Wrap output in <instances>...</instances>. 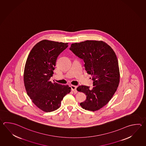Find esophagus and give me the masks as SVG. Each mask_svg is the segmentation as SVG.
Here are the masks:
<instances>
[{
	"mask_svg": "<svg viewBox=\"0 0 146 146\" xmlns=\"http://www.w3.org/2000/svg\"><path fill=\"white\" fill-rule=\"evenodd\" d=\"M71 90L73 92H77V90H76L77 87L74 86V85H71Z\"/></svg>",
	"mask_w": 146,
	"mask_h": 146,
	"instance_id": "obj_1",
	"label": "esophagus"
}]
</instances>
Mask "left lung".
I'll use <instances>...</instances> for the list:
<instances>
[{
	"label": "left lung",
	"instance_id": "1",
	"mask_svg": "<svg viewBox=\"0 0 146 146\" xmlns=\"http://www.w3.org/2000/svg\"><path fill=\"white\" fill-rule=\"evenodd\" d=\"M70 50L85 63V70L91 75L93 87L80 86L77 90L86 95L80 106L84 109L95 111L107 104L119 86V70L115 53L102 41L86 40L71 45Z\"/></svg>",
	"mask_w": 146,
	"mask_h": 146
}]
</instances>
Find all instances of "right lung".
Wrapping results in <instances>:
<instances>
[{
    "label": "right lung",
    "instance_id": "1",
    "mask_svg": "<svg viewBox=\"0 0 146 146\" xmlns=\"http://www.w3.org/2000/svg\"><path fill=\"white\" fill-rule=\"evenodd\" d=\"M68 47V43L42 40L33 47L27 57L24 86L33 103L44 112L58 109L63 97L71 92L68 85L50 81L57 57Z\"/></svg>",
    "mask_w": 146,
    "mask_h": 146
}]
</instances>
